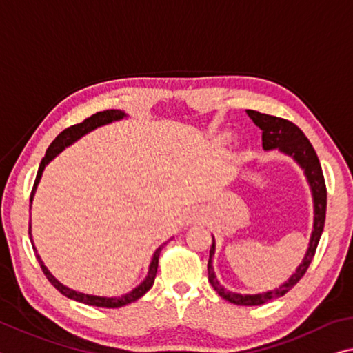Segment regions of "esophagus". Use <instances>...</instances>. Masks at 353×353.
<instances>
[{
	"label": "esophagus",
	"instance_id": "obj_1",
	"mask_svg": "<svg viewBox=\"0 0 353 353\" xmlns=\"http://www.w3.org/2000/svg\"><path fill=\"white\" fill-rule=\"evenodd\" d=\"M204 220V214L201 209H192L188 210L185 215L182 218V223L183 226H192V225H196V223H201Z\"/></svg>",
	"mask_w": 353,
	"mask_h": 353
}]
</instances>
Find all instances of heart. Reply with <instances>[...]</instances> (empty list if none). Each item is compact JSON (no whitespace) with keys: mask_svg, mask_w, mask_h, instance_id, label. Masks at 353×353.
<instances>
[{"mask_svg":"<svg viewBox=\"0 0 353 353\" xmlns=\"http://www.w3.org/2000/svg\"><path fill=\"white\" fill-rule=\"evenodd\" d=\"M229 141H231V135H229L228 132L218 133V135L214 138V144H215V148H218V149L226 148L228 144H229Z\"/></svg>","mask_w":353,"mask_h":353,"instance_id":"obj_1","label":"heart"}]
</instances>
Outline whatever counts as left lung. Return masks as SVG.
Instances as JSON below:
<instances>
[{
  "label": "left lung",
  "instance_id": "1",
  "mask_svg": "<svg viewBox=\"0 0 353 353\" xmlns=\"http://www.w3.org/2000/svg\"><path fill=\"white\" fill-rule=\"evenodd\" d=\"M250 119L262 130V148L264 150H279V152L288 155L297 163L306 177L307 185L311 190L312 196V207H314V223H312V231L307 243V250L301 259L300 265L295 268V272L290 275L286 281L279 284L278 288L265 290L259 294H237L232 290H228L225 286H221L220 281L215 275V268L212 264L215 254V237L212 236V247L209 254V262H207V272H209V283L212 288L216 290V294L221 299L231 301L234 305L242 306H257L264 305L267 301L283 297L284 294L289 292L295 284L300 281V278L305 275L307 267H310L312 257H314L319 240H321L323 225H325V212H327V188L325 181H323L322 168L319 163L317 154L314 148L311 146L310 139L305 137V133L300 128L281 117L262 114L259 111L247 110Z\"/></svg>",
  "mask_w": 353,
  "mask_h": 353
}]
</instances>
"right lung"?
<instances>
[{"label": "right lung", "mask_w": 353, "mask_h": 353, "mask_svg": "<svg viewBox=\"0 0 353 353\" xmlns=\"http://www.w3.org/2000/svg\"><path fill=\"white\" fill-rule=\"evenodd\" d=\"M127 117V113L121 110H106V111H100V113L92 114L91 117H88L80 124L77 125H72L69 128H65L64 132H61L58 137L54 138V141L50 144V148L47 149L46 157H43L41 165H39V171H37V176H36V182H34V187H32V192H31V199H30V209L32 205V199H34V194H36V190L39 182H41V177L43 174V170H46V166L52 161L54 157H58L61 152L65 148H69L74 144L78 139L83 138L88 133H91L92 130H96L99 127H103V125H108V124H113V122L117 121H122ZM30 239H31V243H32V248L36 251V257L39 261V264L42 267V272L46 273V276L50 283L53 284V286L59 290L61 294L65 295L67 299H72L75 301H80V303H85V305H91V306H97V307H121V306H125L128 303H132V301H137L139 297H143L144 294L148 292V290L152 288L154 284V279L157 275V267H159V257H160V251L161 248L165 247L166 242L163 245H160L159 248L154 251L152 257H150V264H149V270H148V275L146 278L143 279L141 283L138 284L135 289H132L130 292H127L124 295H119V297H100V295H91V294H83V292H78L75 289H70L64 286L63 283H59L58 279H56L52 272L48 270L43 264V261L41 259V256L37 254V250L34 247V242H32V234H31V223H30ZM172 239V237H171ZM170 239V240H171Z\"/></svg>", "instance_id": "obj_1"}]
</instances>
